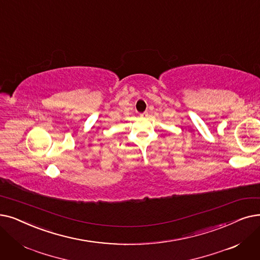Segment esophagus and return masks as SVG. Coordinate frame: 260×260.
<instances>
[{"label":"esophagus","instance_id":"1","mask_svg":"<svg viewBox=\"0 0 260 260\" xmlns=\"http://www.w3.org/2000/svg\"><path fill=\"white\" fill-rule=\"evenodd\" d=\"M148 115H149L148 111H145V112H143V114L140 115V117H141V118H146V117H148Z\"/></svg>","mask_w":260,"mask_h":260}]
</instances>
